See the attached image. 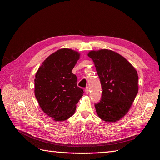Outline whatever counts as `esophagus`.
Here are the masks:
<instances>
[{"instance_id": "34e87169", "label": "esophagus", "mask_w": 160, "mask_h": 160, "mask_svg": "<svg viewBox=\"0 0 160 160\" xmlns=\"http://www.w3.org/2000/svg\"><path fill=\"white\" fill-rule=\"evenodd\" d=\"M89 93V88L88 87V88H86V89H85V93L88 94Z\"/></svg>"}]
</instances>
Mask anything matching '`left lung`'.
<instances>
[{"mask_svg": "<svg viewBox=\"0 0 160 160\" xmlns=\"http://www.w3.org/2000/svg\"><path fill=\"white\" fill-rule=\"evenodd\" d=\"M99 77L102 95L95 104L96 112L105 122H114L124 117L138 92L137 71L125 58L108 49L91 51Z\"/></svg>", "mask_w": 160, "mask_h": 160, "instance_id": "8db88e82", "label": "left lung"}]
</instances>
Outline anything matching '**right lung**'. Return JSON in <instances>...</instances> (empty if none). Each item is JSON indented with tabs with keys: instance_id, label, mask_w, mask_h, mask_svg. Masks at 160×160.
Here are the masks:
<instances>
[{
	"instance_id": "1",
	"label": "right lung",
	"mask_w": 160,
	"mask_h": 160,
	"mask_svg": "<svg viewBox=\"0 0 160 160\" xmlns=\"http://www.w3.org/2000/svg\"><path fill=\"white\" fill-rule=\"evenodd\" d=\"M80 54L61 49L42 62L35 75V95L41 109L55 121H65L74 114L83 95L72 72Z\"/></svg>"
}]
</instances>
